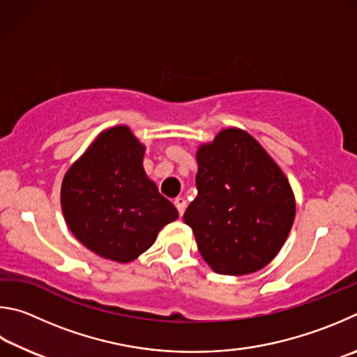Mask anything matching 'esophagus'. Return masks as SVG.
I'll list each match as a JSON object with an SVG mask.
<instances>
[{"mask_svg": "<svg viewBox=\"0 0 357 357\" xmlns=\"http://www.w3.org/2000/svg\"><path fill=\"white\" fill-rule=\"evenodd\" d=\"M174 205H175V207H177L180 216H182L185 213V208H186V201H185V199L183 197H177L174 201Z\"/></svg>", "mask_w": 357, "mask_h": 357, "instance_id": "esophagus-1", "label": "esophagus"}]
</instances>
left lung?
<instances>
[{
	"instance_id": "obj_1",
	"label": "left lung",
	"mask_w": 357,
	"mask_h": 357,
	"mask_svg": "<svg viewBox=\"0 0 357 357\" xmlns=\"http://www.w3.org/2000/svg\"><path fill=\"white\" fill-rule=\"evenodd\" d=\"M197 196L183 215L202 259L218 274L245 276L276 257L296 201L289 178L248 131L222 128L197 147Z\"/></svg>"
}]
</instances>
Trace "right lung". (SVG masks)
Masks as SVG:
<instances>
[{"mask_svg": "<svg viewBox=\"0 0 357 357\" xmlns=\"http://www.w3.org/2000/svg\"><path fill=\"white\" fill-rule=\"evenodd\" d=\"M146 146L127 125L103 130L68 167L61 207L68 229L100 257L128 264L178 211L144 171Z\"/></svg>", "mask_w": 357, "mask_h": 357, "instance_id": "obj_1", "label": "right lung"}]
</instances>
